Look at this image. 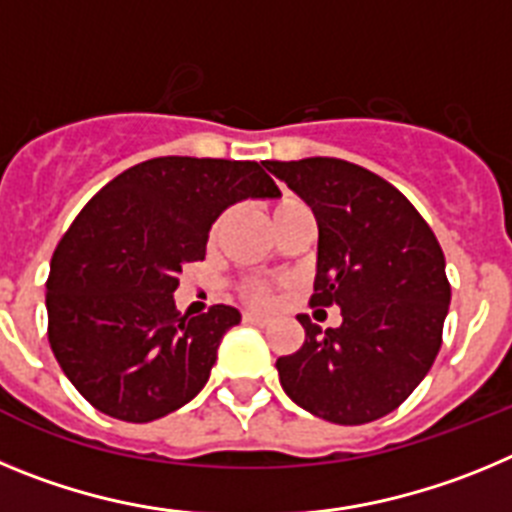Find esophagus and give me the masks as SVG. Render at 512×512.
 I'll use <instances>...</instances> for the list:
<instances>
[{
    "instance_id": "1",
    "label": "esophagus",
    "mask_w": 512,
    "mask_h": 512,
    "mask_svg": "<svg viewBox=\"0 0 512 512\" xmlns=\"http://www.w3.org/2000/svg\"><path fill=\"white\" fill-rule=\"evenodd\" d=\"M243 323L251 325H269L271 320L266 315H259V312H243Z\"/></svg>"
}]
</instances>
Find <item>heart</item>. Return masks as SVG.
Instances as JSON below:
<instances>
[{"label":"heart","instance_id":"b5f03b06","mask_svg":"<svg viewBox=\"0 0 512 512\" xmlns=\"http://www.w3.org/2000/svg\"><path fill=\"white\" fill-rule=\"evenodd\" d=\"M307 210V205L302 200H297V197H279V200L269 202V217L271 223H274V228H279V225L284 223V220H289L292 215H297V212ZM225 225V217H220L215 223V230H212V235H217L220 230H223ZM241 295L246 297V300L256 302V305H269L271 300H274V292H271L269 284L264 282H246L241 287Z\"/></svg>","mask_w":512,"mask_h":512}]
</instances>
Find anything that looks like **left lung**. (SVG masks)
<instances>
[{
  "label": "left lung",
  "mask_w": 512,
  "mask_h": 512,
  "mask_svg": "<svg viewBox=\"0 0 512 512\" xmlns=\"http://www.w3.org/2000/svg\"><path fill=\"white\" fill-rule=\"evenodd\" d=\"M318 220L310 305L341 307L338 328H305L300 351L279 356L284 392L338 425L384 418L423 382L441 348L451 284L431 225L400 189L341 158L264 161Z\"/></svg>",
  "instance_id": "left-lung-1"
}]
</instances>
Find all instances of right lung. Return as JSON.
Here are the masks:
<instances>
[{
  "mask_svg": "<svg viewBox=\"0 0 512 512\" xmlns=\"http://www.w3.org/2000/svg\"><path fill=\"white\" fill-rule=\"evenodd\" d=\"M246 197H279L256 161L161 156L104 184L63 233L45 282L48 341L99 413L148 423L205 387L241 312L189 318L174 292L182 266L205 259L217 215Z\"/></svg>",
  "mask_w": 512,
  "mask_h": 512,
  "instance_id": "add662e5",
  "label": "right lung"
}]
</instances>
